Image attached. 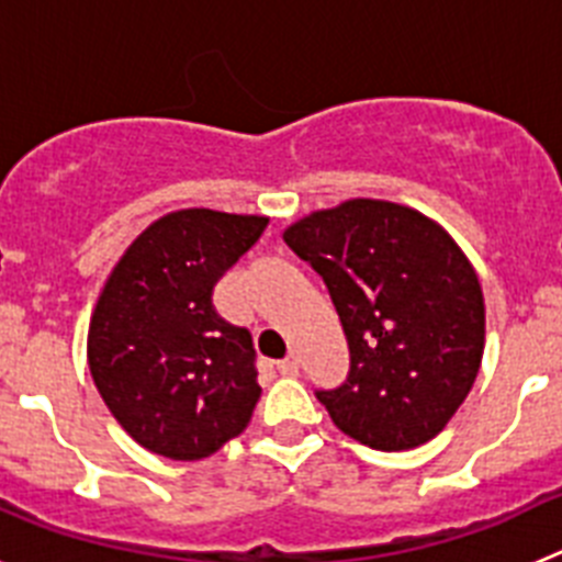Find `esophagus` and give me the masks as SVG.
<instances>
[{
    "mask_svg": "<svg viewBox=\"0 0 562 562\" xmlns=\"http://www.w3.org/2000/svg\"><path fill=\"white\" fill-rule=\"evenodd\" d=\"M297 369H301V366H297V357L295 355L284 357V360L278 362V371H281V374H284V376H295Z\"/></svg>",
    "mask_w": 562,
    "mask_h": 562,
    "instance_id": "34e87169",
    "label": "esophagus"
}]
</instances>
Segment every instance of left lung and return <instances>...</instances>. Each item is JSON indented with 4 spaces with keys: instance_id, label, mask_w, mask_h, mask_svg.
<instances>
[{
    "instance_id": "1",
    "label": "left lung",
    "mask_w": 562,
    "mask_h": 562,
    "mask_svg": "<svg viewBox=\"0 0 562 562\" xmlns=\"http://www.w3.org/2000/svg\"><path fill=\"white\" fill-rule=\"evenodd\" d=\"M284 241L324 278L349 340V380L317 391L331 422L374 450L439 436L484 357V292L453 236L408 205L346 200Z\"/></svg>"
}]
</instances>
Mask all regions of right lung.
I'll use <instances>...</instances> for the list:
<instances>
[{"mask_svg":"<svg viewBox=\"0 0 562 562\" xmlns=\"http://www.w3.org/2000/svg\"><path fill=\"white\" fill-rule=\"evenodd\" d=\"M267 216L186 207L160 216L112 267L87 360L109 414L140 448L200 461L250 425L261 385L250 331L213 310V286Z\"/></svg>","mask_w":562,"mask_h":562,"instance_id":"add662e5","label":"right lung"}]
</instances>
